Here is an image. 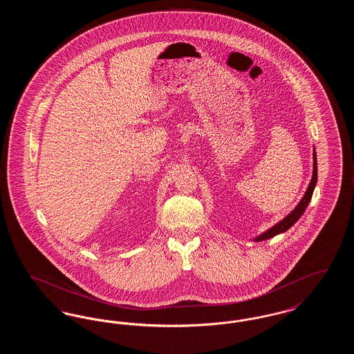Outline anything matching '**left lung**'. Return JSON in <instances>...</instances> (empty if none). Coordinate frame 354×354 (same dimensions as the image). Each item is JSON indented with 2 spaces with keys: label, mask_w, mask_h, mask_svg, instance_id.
I'll return each instance as SVG.
<instances>
[{
  "label": "left lung",
  "mask_w": 354,
  "mask_h": 354,
  "mask_svg": "<svg viewBox=\"0 0 354 354\" xmlns=\"http://www.w3.org/2000/svg\"><path fill=\"white\" fill-rule=\"evenodd\" d=\"M317 183V159H316V150L313 151V175H312V180L308 185V189L304 195L303 199L299 203V205L288 215L281 221H279L276 225H273L272 228H270L268 231H266L264 234H261L260 236H257L254 239V241H263L266 239H270L273 236L279 235V234H283L286 232V230H289L297 220L301 218L304 212H305V208L308 207V204L312 199V195H313V191H315V187Z\"/></svg>",
  "instance_id": "left-lung-1"
}]
</instances>
